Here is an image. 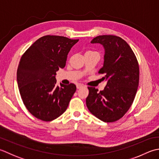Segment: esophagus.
Returning a JSON list of instances; mask_svg holds the SVG:
<instances>
[{
  "mask_svg": "<svg viewBox=\"0 0 159 159\" xmlns=\"http://www.w3.org/2000/svg\"><path fill=\"white\" fill-rule=\"evenodd\" d=\"M76 86H77V89H80L81 88H82V87H84V85H82V84H77Z\"/></svg>",
  "mask_w": 159,
  "mask_h": 159,
  "instance_id": "esophagus-1",
  "label": "esophagus"
}]
</instances>
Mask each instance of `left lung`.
<instances>
[{"instance_id":"left-lung-1","label":"left lung","mask_w":159,"mask_h":159,"mask_svg":"<svg viewBox=\"0 0 159 159\" xmlns=\"http://www.w3.org/2000/svg\"><path fill=\"white\" fill-rule=\"evenodd\" d=\"M104 48L103 65L99 73L107 82L104 89L88 87L86 99L89 111L100 120L114 122L124 116L133 102L139 81V67L135 55L126 42L112 35H99L90 42Z\"/></svg>"}]
</instances>
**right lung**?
I'll return each mask as SVG.
<instances>
[{
	"label": "right lung",
	"mask_w": 159,
	"mask_h": 159,
	"mask_svg": "<svg viewBox=\"0 0 159 159\" xmlns=\"http://www.w3.org/2000/svg\"><path fill=\"white\" fill-rule=\"evenodd\" d=\"M78 41L45 35L22 56L17 70L18 86L25 106L35 117L51 121L67 109L76 86H56V75L60 68L65 66L68 53Z\"/></svg>",
	"instance_id": "add662e5"
}]
</instances>
